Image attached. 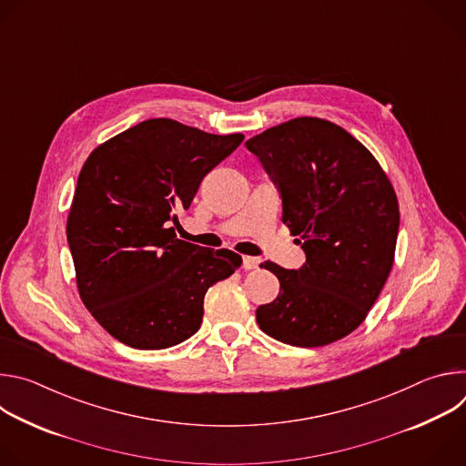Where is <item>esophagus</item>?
Returning a JSON list of instances; mask_svg holds the SVG:
<instances>
[{"label": "esophagus", "instance_id": "1", "mask_svg": "<svg viewBox=\"0 0 466 466\" xmlns=\"http://www.w3.org/2000/svg\"><path fill=\"white\" fill-rule=\"evenodd\" d=\"M258 265H259V258H254V256H245L243 258V269L245 271L258 269Z\"/></svg>", "mask_w": 466, "mask_h": 466}]
</instances>
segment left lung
<instances>
[{
	"label": "left lung",
	"instance_id": "8db88e82",
	"mask_svg": "<svg viewBox=\"0 0 466 466\" xmlns=\"http://www.w3.org/2000/svg\"><path fill=\"white\" fill-rule=\"evenodd\" d=\"M247 149L282 195V221L306 252L300 269L263 261L279 297L256 309L265 334L293 347L343 339L369 315L392 269L398 225L394 187L339 125L295 117L250 138Z\"/></svg>",
	"mask_w": 466,
	"mask_h": 466
}]
</instances>
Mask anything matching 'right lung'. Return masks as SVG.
<instances>
[{"label": "right lung", "instance_id": "right-lung-1", "mask_svg": "<svg viewBox=\"0 0 466 466\" xmlns=\"http://www.w3.org/2000/svg\"><path fill=\"white\" fill-rule=\"evenodd\" d=\"M243 135H210L169 117L130 127L86 158L66 236L83 304L119 343L160 350L201 328L205 295L241 256L182 241L177 212Z\"/></svg>", "mask_w": 466, "mask_h": 466}]
</instances>
